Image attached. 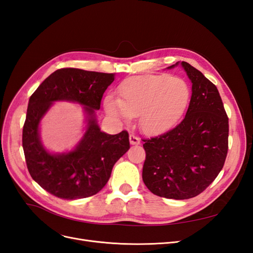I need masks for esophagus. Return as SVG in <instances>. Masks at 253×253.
<instances>
[{"mask_svg": "<svg viewBox=\"0 0 253 253\" xmlns=\"http://www.w3.org/2000/svg\"><path fill=\"white\" fill-rule=\"evenodd\" d=\"M129 143L131 144H133V145H137V144H140V138L138 136H136V135H134V134H131L129 135Z\"/></svg>", "mask_w": 253, "mask_h": 253, "instance_id": "obj_1", "label": "esophagus"}]
</instances>
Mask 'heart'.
<instances>
[{
  "label": "heart",
  "instance_id": "heart-1",
  "mask_svg": "<svg viewBox=\"0 0 253 253\" xmlns=\"http://www.w3.org/2000/svg\"><path fill=\"white\" fill-rule=\"evenodd\" d=\"M119 98L109 95L103 106L111 117L127 121L139 115L145 133L156 134L173 126L186 112L191 89L181 78L170 75H143L125 79L118 87Z\"/></svg>",
  "mask_w": 253,
  "mask_h": 253
}]
</instances>
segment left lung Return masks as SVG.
<instances>
[{"label":"left lung","instance_id":"obj_1","mask_svg":"<svg viewBox=\"0 0 253 253\" xmlns=\"http://www.w3.org/2000/svg\"><path fill=\"white\" fill-rule=\"evenodd\" d=\"M192 83L185 118L163 135L143 140L144 185L153 194L173 200L197 196L216 178L228 152V117L214 84L195 67L177 65Z\"/></svg>","mask_w":253,"mask_h":253}]
</instances>
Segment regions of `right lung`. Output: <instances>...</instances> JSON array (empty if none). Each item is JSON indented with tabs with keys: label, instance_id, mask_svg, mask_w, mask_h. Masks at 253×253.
<instances>
[{
	"label": "right lung",
	"instance_id": "obj_1",
	"mask_svg": "<svg viewBox=\"0 0 253 253\" xmlns=\"http://www.w3.org/2000/svg\"><path fill=\"white\" fill-rule=\"evenodd\" d=\"M115 74L61 68L45 79L30 96L23 126L22 144L33 179L62 200H78L98 193L110 179L117 160L129 149L128 134L102 132L96 111ZM70 101L83 105L86 132L72 151L51 153L40 137V124L53 102Z\"/></svg>",
	"mask_w": 253,
	"mask_h": 253
}]
</instances>
